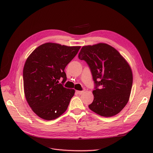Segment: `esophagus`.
Wrapping results in <instances>:
<instances>
[{"mask_svg": "<svg viewBox=\"0 0 153 153\" xmlns=\"http://www.w3.org/2000/svg\"><path fill=\"white\" fill-rule=\"evenodd\" d=\"M76 93L78 94V95H81L84 93V91H76Z\"/></svg>", "mask_w": 153, "mask_h": 153, "instance_id": "obj_1", "label": "esophagus"}]
</instances>
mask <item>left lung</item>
I'll return each mask as SVG.
<instances>
[{"label": "left lung", "instance_id": "obj_1", "mask_svg": "<svg viewBox=\"0 0 153 153\" xmlns=\"http://www.w3.org/2000/svg\"><path fill=\"white\" fill-rule=\"evenodd\" d=\"M78 57L89 65L95 85L89 108L102 117L118 114L131 94L133 74L129 64L114 47L102 43L84 46Z\"/></svg>", "mask_w": 153, "mask_h": 153}]
</instances>
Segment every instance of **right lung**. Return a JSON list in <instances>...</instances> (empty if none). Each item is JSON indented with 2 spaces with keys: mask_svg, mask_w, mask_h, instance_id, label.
Returning <instances> with one entry per match:
<instances>
[{
  "mask_svg": "<svg viewBox=\"0 0 153 153\" xmlns=\"http://www.w3.org/2000/svg\"><path fill=\"white\" fill-rule=\"evenodd\" d=\"M80 48L46 43L36 48L27 59L23 71L24 93L39 117L52 120L67 110L75 91L64 87L59 80L66 82L64 69Z\"/></svg>",
  "mask_w": 153,
  "mask_h": 153,
  "instance_id": "1",
  "label": "right lung"
}]
</instances>
